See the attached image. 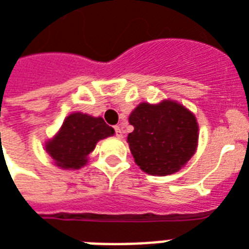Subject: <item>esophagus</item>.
I'll return each mask as SVG.
<instances>
[{
    "mask_svg": "<svg viewBox=\"0 0 249 249\" xmlns=\"http://www.w3.org/2000/svg\"><path fill=\"white\" fill-rule=\"evenodd\" d=\"M115 132H116V136H117L119 139L123 137V129H121L120 126H115Z\"/></svg>",
    "mask_w": 249,
    "mask_h": 249,
    "instance_id": "esophagus-1",
    "label": "esophagus"
}]
</instances>
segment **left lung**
Instances as JSON below:
<instances>
[{
	"mask_svg": "<svg viewBox=\"0 0 249 249\" xmlns=\"http://www.w3.org/2000/svg\"><path fill=\"white\" fill-rule=\"evenodd\" d=\"M133 132L128 143L134 162L150 176L181 170L198 148L199 126L194 113L176 100L141 103L129 115Z\"/></svg>",
	"mask_w": 249,
	"mask_h": 249,
	"instance_id": "1",
	"label": "left lung"
}]
</instances>
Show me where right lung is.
<instances>
[{
    "instance_id": "add662e5",
    "label": "right lung",
    "mask_w": 249,
    "mask_h": 249,
    "mask_svg": "<svg viewBox=\"0 0 249 249\" xmlns=\"http://www.w3.org/2000/svg\"><path fill=\"white\" fill-rule=\"evenodd\" d=\"M115 134V129L101 117L72 112L64 119L60 129L46 141L45 149L54 165L64 170H78L87 165L88 154L96 143Z\"/></svg>"
}]
</instances>
